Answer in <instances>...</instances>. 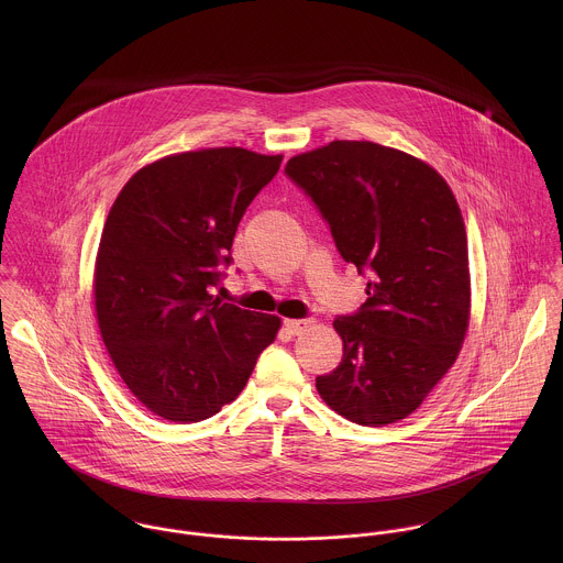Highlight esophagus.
Returning <instances> with one entry per match:
<instances>
[{
	"mask_svg": "<svg viewBox=\"0 0 563 563\" xmlns=\"http://www.w3.org/2000/svg\"><path fill=\"white\" fill-rule=\"evenodd\" d=\"M284 327L288 329V333L301 335L303 331H308V327H312V321H308V319H286Z\"/></svg>",
	"mask_w": 563,
	"mask_h": 563,
	"instance_id": "esophagus-1",
	"label": "esophagus"
}]
</instances>
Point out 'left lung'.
Instances as JSON below:
<instances>
[{"label": "left lung", "instance_id": "obj_1", "mask_svg": "<svg viewBox=\"0 0 563 563\" xmlns=\"http://www.w3.org/2000/svg\"><path fill=\"white\" fill-rule=\"evenodd\" d=\"M340 255L368 273L366 303L333 321L342 362L322 401L364 427L407 418L455 364L471 322L468 239L457 199L427 162L371 141H333L286 164Z\"/></svg>", "mask_w": 563, "mask_h": 563}]
</instances>
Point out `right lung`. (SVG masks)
<instances>
[{
  "instance_id": "right-lung-1",
  "label": "right lung",
  "mask_w": 563,
  "mask_h": 563,
  "mask_svg": "<svg viewBox=\"0 0 563 563\" xmlns=\"http://www.w3.org/2000/svg\"><path fill=\"white\" fill-rule=\"evenodd\" d=\"M284 156L210 147L136 170L114 199L95 257L101 340L128 390L170 422L234 401L282 319L210 295L242 214Z\"/></svg>"
}]
</instances>
